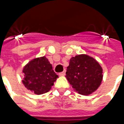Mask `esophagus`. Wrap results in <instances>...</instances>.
<instances>
[{"label": "esophagus", "instance_id": "obj_1", "mask_svg": "<svg viewBox=\"0 0 124 124\" xmlns=\"http://www.w3.org/2000/svg\"><path fill=\"white\" fill-rule=\"evenodd\" d=\"M65 74H66V70H64L63 72H60L59 74L60 76H64Z\"/></svg>", "mask_w": 124, "mask_h": 124}]
</instances>
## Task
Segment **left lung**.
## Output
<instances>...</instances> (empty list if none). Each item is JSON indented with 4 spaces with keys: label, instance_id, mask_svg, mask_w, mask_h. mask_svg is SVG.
<instances>
[{
    "label": "left lung",
    "instance_id": "left-lung-1",
    "mask_svg": "<svg viewBox=\"0 0 124 124\" xmlns=\"http://www.w3.org/2000/svg\"><path fill=\"white\" fill-rule=\"evenodd\" d=\"M66 74L73 88L82 95H89L96 91L103 78L101 66L86 54L71 58Z\"/></svg>",
    "mask_w": 124,
    "mask_h": 124
}]
</instances>
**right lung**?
Listing matches in <instances>:
<instances>
[{"label": "right lung", "mask_w": 124, "mask_h": 124, "mask_svg": "<svg viewBox=\"0 0 124 124\" xmlns=\"http://www.w3.org/2000/svg\"><path fill=\"white\" fill-rule=\"evenodd\" d=\"M23 72L24 74L23 84L38 95L48 92L58 78L45 56L32 60L24 67Z\"/></svg>", "instance_id": "1"}]
</instances>
